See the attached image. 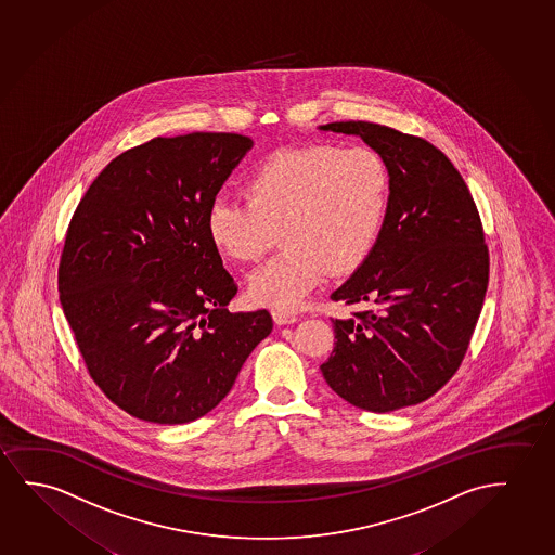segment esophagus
<instances>
[{
	"mask_svg": "<svg viewBox=\"0 0 555 555\" xmlns=\"http://www.w3.org/2000/svg\"><path fill=\"white\" fill-rule=\"evenodd\" d=\"M273 321L278 325H291V323H297V315L295 313L287 312V310H273Z\"/></svg>",
	"mask_w": 555,
	"mask_h": 555,
	"instance_id": "obj_1",
	"label": "esophagus"
}]
</instances>
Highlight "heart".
<instances>
[{
	"label": "heart",
	"mask_w": 555,
	"mask_h": 555,
	"mask_svg": "<svg viewBox=\"0 0 555 555\" xmlns=\"http://www.w3.org/2000/svg\"><path fill=\"white\" fill-rule=\"evenodd\" d=\"M247 202L219 197L205 228L217 253L255 262L282 234L283 250L249 278L255 305L291 310L327 273L353 272L375 247L390 202V171L365 146H302L266 156L245 180Z\"/></svg>",
	"instance_id": "heart-1"
}]
</instances>
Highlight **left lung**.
I'll use <instances>...</instances> for the list:
<instances>
[{
  "instance_id": "1",
  "label": "left lung",
  "mask_w": 555,
  "mask_h": 555,
  "mask_svg": "<svg viewBox=\"0 0 555 555\" xmlns=\"http://www.w3.org/2000/svg\"><path fill=\"white\" fill-rule=\"evenodd\" d=\"M320 131L360 137L390 171L375 247L331 295L371 310L333 320L335 348L321 373L371 413L416 405L456 373L481 313L489 253L479 212L461 172L428 141L369 121Z\"/></svg>"
}]
</instances>
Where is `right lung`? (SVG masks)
<instances>
[{
	"label": "right lung",
	"mask_w": 555,
	"mask_h": 555,
	"mask_svg": "<svg viewBox=\"0 0 555 555\" xmlns=\"http://www.w3.org/2000/svg\"><path fill=\"white\" fill-rule=\"evenodd\" d=\"M255 142L157 137L112 159L72 217L59 291L87 369L117 406L186 424L232 390L272 315L228 312L237 293L205 219Z\"/></svg>",
	"instance_id": "1"
}]
</instances>
